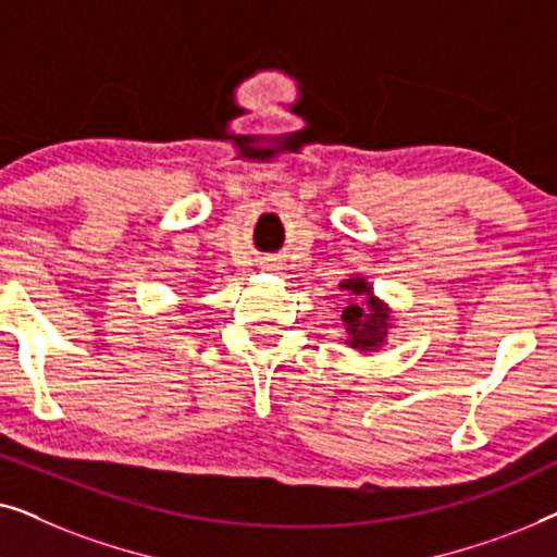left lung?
I'll use <instances>...</instances> for the list:
<instances>
[{
    "label": "left lung",
    "mask_w": 557,
    "mask_h": 557,
    "mask_svg": "<svg viewBox=\"0 0 557 557\" xmlns=\"http://www.w3.org/2000/svg\"><path fill=\"white\" fill-rule=\"evenodd\" d=\"M347 288L355 299H362L360 304H349L345 309L347 332H349V345L362 349V352H370V349H377L387 337V322H391V311H387L383 304H380L375 296H372L370 286L364 284V278H347L339 284Z\"/></svg>",
    "instance_id": "left-lung-1"
}]
</instances>
